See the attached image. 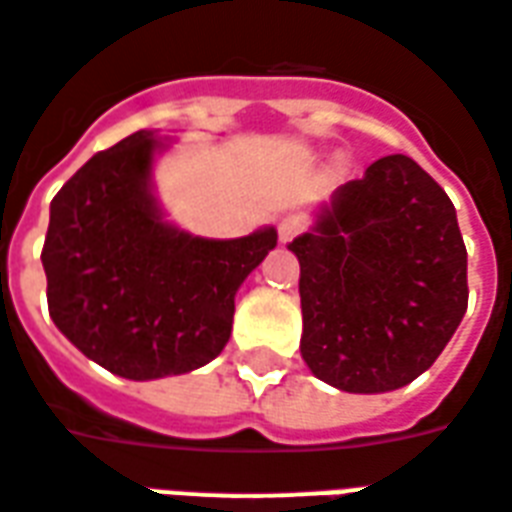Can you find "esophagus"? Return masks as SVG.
<instances>
[{
	"mask_svg": "<svg viewBox=\"0 0 512 512\" xmlns=\"http://www.w3.org/2000/svg\"><path fill=\"white\" fill-rule=\"evenodd\" d=\"M302 231H305V218H300V215H286L278 223V237H281V242H292L294 237H300Z\"/></svg>",
	"mask_w": 512,
	"mask_h": 512,
	"instance_id": "1",
	"label": "esophagus"
}]
</instances>
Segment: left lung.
<instances>
[{"label":"left lung","mask_w":512,"mask_h":512,"mask_svg":"<svg viewBox=\"0 0 512 512\" xmlns=\"http://www.w3.org/2000/svg\"><path fill=\"white\" fill-rule=\"evenodd\" d=\"M300 259L302 360L346 393H387L442 354L469 302L453 201L406 155L338 188Z\"/></svg>","instance_id":"8db88e82"}]
</instances>
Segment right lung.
Here are the masks:
<instances>
[{"mask_svg":"<svg viewBox=\"0 0 512 512\" xmlns=\"http://www.w3.org/2000/svg\"><path fill=\"white\" fill-rule=\"evenodd\" d=\"M158 138L138 130L89 158L54 201L43 242L48 313L89 360L125 379L188 374L229 343L234 294L278 231L201 240L149 193Z\"/></svg>","mask_w":512,"mask_h":512,"instance_id":"obj_1","label":"right lung"}]
</instances>
